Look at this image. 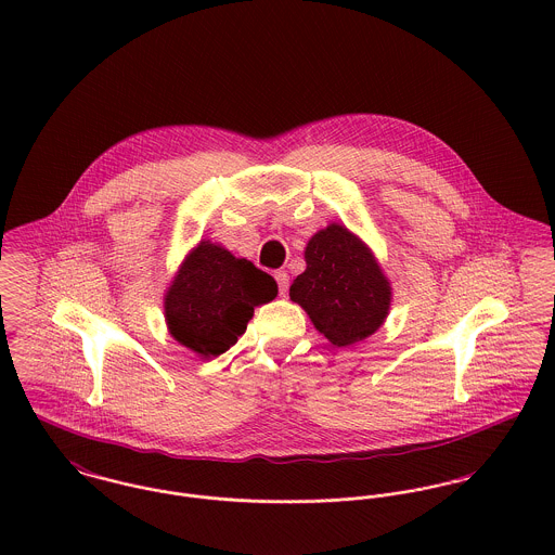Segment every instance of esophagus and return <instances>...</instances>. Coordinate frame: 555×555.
Instances as JSON below:
<instances>
[{"instance_id": "obj_1", "label": "esophagus", "mask_w": 555, "mask_h": 555, "mask_svg": "<svg viewBox=\"0 0 555 555\" xmlns=\"http://www.w3.org/2000/svg\"><path fill=\"white\" fill-rule=\"evenodd\" d=\"M273 278H275V282H278L280 295H286V293H288V282H291L288 273H286L284 269H280V271H275V273H273Z\"/></svg>"}]
</instances>
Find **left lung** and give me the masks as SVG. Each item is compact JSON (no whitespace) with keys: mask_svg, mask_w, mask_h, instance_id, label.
I'll return each mask as SVG.
<instances>
[{"mask_svg":"<svg viewBox=\"0 0 555 555\" xmlns=\"http://www.w3.org/2000/svg\"><path fill=\"white\" fill-rule=\"evenodd\" d=\"M308 269L291 286V299L335 346L372 335L389 312L391 286L372 251L348 229L331 224L310 238Z\"/></svg>","mask_w":555,"mask_h":555,"instance_id":"1","label":"left lung"}]
</instances>
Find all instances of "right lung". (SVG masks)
Returning <instances> with one entry per match:
<instances>
[{
	"label": "right lung",
	"mask_w": 555,
	"mask_h": 555,
	"mask_svg": "<svg viewBox=\"0 0 555 555\" xmlns=\"http://www.w3.org/2000/svg\"><path fill=\"white\" fill-rule=\"evenodd\" d=\"M275 280L229 249L201 241L166 293V322L177 341L218 357L237 344L254 308L273 301Z\"/></svg>",
	"instance_id": "1"
}]
</instances>
